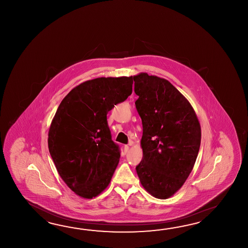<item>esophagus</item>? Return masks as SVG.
<instances>
[{"label": "esophagus", "instance_id": "obj_1", "mask_svg": "<svg viewBox=\"0 0 248 248\" xmlns=\"http://www.w3.org/2000/svg\"><path fill=\"white\" fill-rule=\"evenodd\" d=\"M128 151H129V146H128V145H125V146H124V153H125V154L127 153Z\"/></svg>", "mask_w": 248, "mask_h": 248}]
</instances>
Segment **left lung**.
Masks as SVG:
<instances>
[{"label": "left lung", "instance_id": "left-lung-1", "mask_svg": "<svg viewBox=\"0 0 248 248\" xmlns=\"http://www.w3.org/2000/svg\"><path fill=\"white\" fill-rule=\"evenodd\" d=\"M142 119V161L137 173L151 195L166 200L184 185L201 147V124L190 102L168 79L132 76Z\"/></svg>", "mask_w": 248, "mask_h": 248}]
</instances>
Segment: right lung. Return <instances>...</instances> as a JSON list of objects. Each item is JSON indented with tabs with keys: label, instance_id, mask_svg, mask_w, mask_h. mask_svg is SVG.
Here are the masks:
<instances>
[{
	"label": "right lung",
	"instance_id": "right-lung-1",
	"mask_svg": "<svg viewBox=\"0 0 248 248\" xmlns=\"http://www.w3.org/2000/svg\"><path fill=\"white\" fill-rule=\"evenodd\" d=\"M130 77H101L76 86L58 106L48 130L50 156L75 194L93 199L106 190L120 161L107 113L131 95Z\"/></svg>",
	"mask_w": 248,
	"mask_h": 248
}]
</instances>
